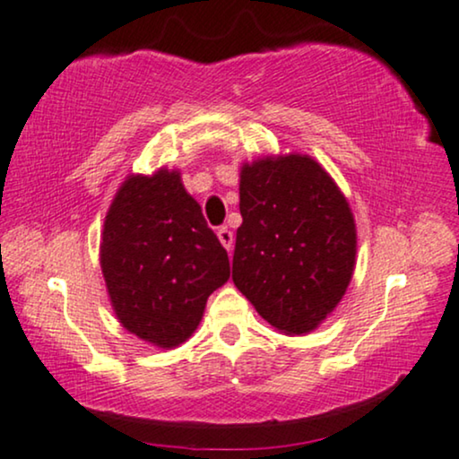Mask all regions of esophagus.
Instances as JSON below:
<instances>
[{
    "mask_svg": "<svg viewBox=\"0 0 459 459\" xmlns=\"http://www.w3.org/2000/svg\"><path fill=\"white\" fill-rule=\"evenodd\" d=\"M218 239H220V243H222V246L229 249H233V230L229 229V226H222V229H218Z\"/></svg>",
    "mask_w": 459,
    "mask_h": 459,
    "instance_id": "34e87169",
    "label": "esophagus"
}]
</instances>
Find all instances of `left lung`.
<instances>
[{"label":"left lung","mask_w":459,"mask_h":459,"mask_svg":"<svg viewBox=\"0 0 459 459\" xmlns=\"http://www.w3.org/2000/svg\"><path fill=\"white\" fill-rule=\"evenodd\" d=\"M233 281L273 328L307 334L343 299L356 222L334 179L307 154L241 167Z\"/></svg>","instance_id":"1"}]
</instances>
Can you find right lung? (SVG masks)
I'll list each match as a JSON object with an SVG mask.
<instances>
[{"mask_svg": "<svg viewBox=\"0 0 459 459\" xmlns=\"http://www.w3.org/2000/svg\"><path fill=\"white\" fill-rule=\"evenodd\" d=\"M101 271L116 317L139 339L171 350L199 326L229 254L184 188L179 171L129 176L101 235Z\"/></svg>", "mask_w": 459, "mask_h": 459, "instance_id": "add662e5", "label": "right lung"}]
</instances>
